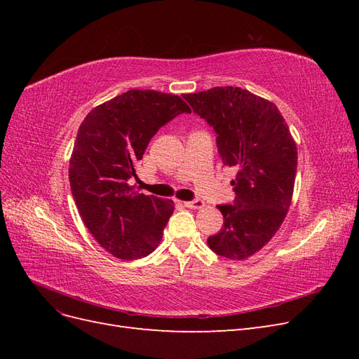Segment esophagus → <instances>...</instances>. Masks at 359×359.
<instances>
[{
    "label": "esophagus",
    "instance_id": "1",
    "mask_svg": "<svg viewBox=\"0 0 359 359\" xmlns=\"http://www.w3.org/2000/svg\"><path fill=\"white\" fill-rule=\"evenodd\" d=\"M184 206H187V208H190V210H201L205 206V202L201 199H194V201L184 202Z\"/></svg>",
    "mask_w": 359,
    "mask_h": 359
}]
</instances>
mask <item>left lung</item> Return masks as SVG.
<instances>
[{
  "mask_svg": "<svg viewBox=\"0 0 359 359\" xmlns=\"http://www.w3.org/2000/svg\"><path fill=\"white\" fill-rule=\"evenodd\" d=\"M215 132L223 165L238 169L235 199L219 205L223 227L208 238L219 256L243 260L259 252L283 223L295 186V140L274 103L238 86L184 94Z\"/></svg>",
  "mask_w": 359,
  "mask_h": 359,
  "instance_id": "left-lung-1",
  "label": "left lung"
}]
</instances>
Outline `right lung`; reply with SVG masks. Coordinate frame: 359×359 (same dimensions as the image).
Masks as SVG:
<instances>
[{
  "mask_svg": "<svg viewBox=\"0 0 359 359\" xmlns=\"http://www.w3.org/2000/svg\"><path fill=\"white\" fill-rule=\"evenodd\" d=\"M191 109L178 95L130 90L85 116L74 140L69 178L85 226L104 250L135 260L153 253L173 212L169 199L128 186L135 165L158 128Z\"/></svg>",
  "mask_w": 359,
  "mask_h": 359,
  "instance_id": "1",
  "label": "right lung"
}]
</instances>
